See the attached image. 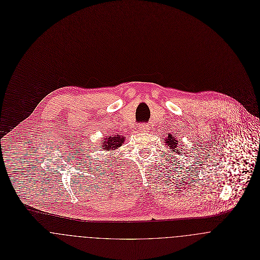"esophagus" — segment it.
<instances>
[{"label": "esophagus", "instance_id": "34e87169", "mask_svg": "<svg viewBox=\"0 0 260 260\" xmlns=\"http://www.w3.org/2000/svg\"><path fill=\"white\" fill-rule=\"evenodd\" d=\"M139 130L143 131V132H147L149 130V126L145 123H142V124L139 125Z\"/></svg>", "mask_w": 260, "mask_h": 260}]
</instances>
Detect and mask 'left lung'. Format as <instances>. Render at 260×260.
I'll list each match as a JSON object with an SVG mask.
<instances>
[{"label": "left lung", "mask_w": 260, "mask_h": 260, "mask_svg": "<svg viewBox=\"0 0 260 260\" xmlns=\"http://www.w3.org/2000/svg\"><path fill=\"white\" fill-rule=\"evenodd\" d=\"M165 143H167L169 148L172 149L173 152L180 155V153H179V146L180 145L178 144V140H176L174 137H172V135H168V139H166Z\"/></svg>", "instance_id": "obj_1"}]
</instances>
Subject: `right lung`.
Masks as SVG:
<instances>
[{"instance_id":"right-lung-1","label":"right lung","mask_w":260,"mask_h":260,"mask_svg":"<svg viewBox=\"0 0 260 260\" xmlns=\"http://www.w3.org/2000/svg\"><path fill=\"white\" fill-rule=\"evenodd\" d=\"M103 140H104V142L103 143L101 142L102 145H100V148L103 149L104 151H111V150H115L118 147H121V145L125 141L124 137H121L119 135H111Z\"/></svg>"}]
</instances>
